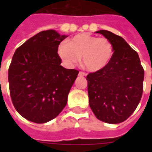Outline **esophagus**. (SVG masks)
Returning a JSON list of instances; mask_svg holds the SVG:
<instances>
[{
    "label": "esophagus",
    "instance_id": "1",
    "mask_svg": "<svg viewBox=\"0 0 152 152\" xmlns=\"http://www.w3.org/2000/svg\"><path fill=\"white\" fill-rule=\"evenodd\" d=\"M86 74L84 73V72H79V76H85Z\"/></svg>",
    "mask_w": 152,
    "mask_h": 152
}]
</instances>
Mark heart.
<instances>
[{
  "instance_id": "b5f03b06",
  "label": "heart",
  "mask_w": 152,
  "mask_h": 152,
  "mask_svg": "<svg viewBox=\"0 0 152 152\" xmlns=\"http://www.w3.org/2000/svg\"><path fill=\"white\" fill-rule=\"evenodd\" d=\"M114 54L113 44L106 38H99L88 33L72 37L58 46V55L68 66L80 61L91 72H97L107 67Z\"/></svg>"
}]
</instances>
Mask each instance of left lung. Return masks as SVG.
I'll list each match as a JSON object with an SVG mask.
<instances>
[{"label": "left lung", "mask_w": 152, "mask_h": 152, "mask_svg": "<svg viewBox=\"0 0 152 152\" xmlns=\"http://www.w3.org/2000/svg\"><path fill=\"white\" fill-rule=\"evenodd\" d=\"M112 42L114 54L106 68L87 76L89 105L99 120L125 121L137 109L143 93L144 71L136 51L121 37L100 30Z\"/></svg>", "instance_id": "obj_1"}]
</instances>
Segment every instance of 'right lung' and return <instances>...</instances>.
Instances as JSON below:
<instances>
[{
    "label": "right lung",
    "mask_w": 152,
    "mask_h": 152,
    "mask_svg": "<svg viewBox=\"0 0 152 152\" xmlns=\"http://www.w3.org/2000/svg\"><path fill=\"white\" fill-rule=\"evenodd\" d=\"M68 35L54 30L36 34L15 50L8 69L9 91L20 115L34 123L55 118L66 106L79 71L61 65L58 46Z\"/></svg>",
    "instance_id": "obj_1"
}]
</instances>
